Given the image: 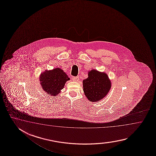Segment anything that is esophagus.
<instances>
[{
    "label": "esophagus",
    "instance_id": "1",
    "mask_svg": "<svg viewBox=\"0 0 156 156\" xmlns=\"http://www.w3.org/2000/svg\"><path fill=\"white\" fill-rule=\"evenodd\" d=\"M72 80H73V81H78L79 80V77H73Z\"/></svg>",
    "mask_w": 156,
    "mask_h": 156
}]
</instances>
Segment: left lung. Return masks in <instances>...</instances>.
I'll use <instances>...</instances> for the list:
<instances>
[{
	"instance_id": "1",
	"label": "left lung",
	"mask_w": 156,
	"mask_h": 156,
	"mask_svg": "<svg viewBox=\"0 0 156 156\" xmlns=\"http://www.w3.org/2000/svg\"><path fill=\"white\" fill-rule=\"evenodd\" d=\"M83 90L87 99L97 102L107 95L112 83L105 73L92 69L88 71V77L83 81Z\"/></svg>"
}]
</instances>
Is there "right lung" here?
<instances>
[{"label":"right lung","instance_id":"add662e5","mask_svg":"<svg viewBox=\"0 0 156 156\" xmlns=\"http://www.w3.org/2000/svg\"><path fill=\"white\" fill-rule=\"evenodd\" d=\"M39 79L43 91L50 95L56 96L63 89L65 83L70 79L63 70L55 68L43 71L41 73Z\"/></svg>","mask_w":156,"mask_h":156}]
</instances>
